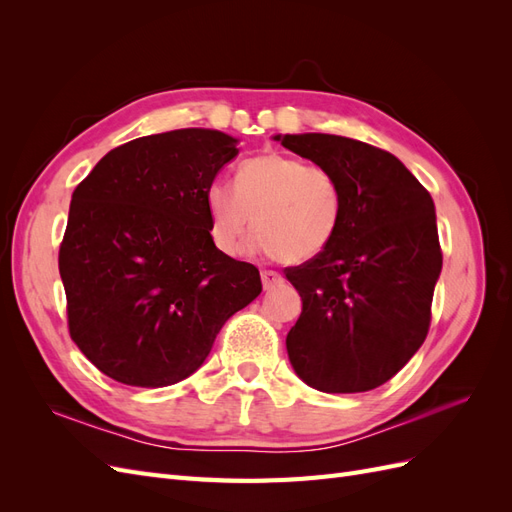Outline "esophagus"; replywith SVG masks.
Listing matches in <instances>:
<instances>
[{
    "instance_id": "esophagus-1",
    "label": "esophagus",
    "mask_w": 512,
    "mask_h": 512,
    "mask_svg": "<svg viewBox=\"0 0 512 512\" xmlns=\"http://www.w3.org/2000/svg\"><path fill=\"white\" fill-rule=\"evenodd\" d=\"M260 280H262V286H265V290H271V288L282 284V275L275 273V271H267V269H265V271L260 273Z\"/></svg>"
}]
</instances>
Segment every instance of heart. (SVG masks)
Wrapping results in <instances>:
<instances>
[{
    "label": "heart",
    "instance_id": "obj_1",
    "mask_svg": "<svg viewBox=\"0 0 512 512\" xmlns=\"http://www.w3.org/2000/svg\"><path fill=\"white\" fill-rule=\"evenodd\" d=\"M215 247L237 256L250 228L254 245L288 265L312 260L335 239L344 215V192L329 168L307 166L284 153L245 160L235 188L213 181L205 192Z\"/></svg>",
    "mask_w": 512,
    "mask_h": 512
}]
</instances>
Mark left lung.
Returning a JSON list of instances; mask_svg holds the SVG:
<instances>
[{"label": "left lung", "mask_w": 512, "mask_h": 512, "mask_svg": "<svg viewBox=\"0 0 512 512\" xmlns=\"http://www.w3.org/2000/svg\"><path fill=\"white\" fill-rule=\"evenodd\" d=\"M329 168L344 192L331 245L286 269L303 312L286 337L297 376L322 393H363L391 380L423 346L442 271L436 207L393 153L335 134H277Z\"/></svg>", "instance_id": "left-lung-1"}]
</instances>
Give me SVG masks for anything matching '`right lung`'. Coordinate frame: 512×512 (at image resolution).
<instances>
[{"label": "right lung", "instance_id": "1", "mask_svg": "<svg viewBox=\"0 0 512 512\" xmlns=\"http://www.w3.org/2000/svg\"><path fill=\"white\" fill-rule=\"evenodd\" d=\"M237 143L205 128L134 138L76 185L59 275L70 337L108 378L160 389L192 376L260 294L258 269L215 247L205 209Z\"/></svg>", "mask_w": 512, "mask_h": 512}]
</instances>
